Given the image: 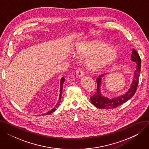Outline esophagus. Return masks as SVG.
<instances>
[{
    "instance_id": "obj_1",
    "label": "esophagus",
    "mask_w": 149,
    "mask_h": 149,
    "mask_svg": "<svg viewBox=\"0 0 149 149\" xmlns=\"http://www.w3.org/2000/svg\"><path fill=\"white\" fill-rule=\"evenodd\" d=\"M84 72H83V70H82V69H78L77 71H76V74H77V76H78V77H81L82 76H83L84 75Z\"/></svg>"
}]
</instances>
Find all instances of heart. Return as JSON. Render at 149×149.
I'll return each mask as SVG.
<instances>
[{"label":"heart","mask_w":149,"mask_h":149,"mask_svg":"<svg viewBox=\"0 0 149 149\" xmlns=\"http://www.w3.org/2000/svg\"><path fill=\"white\" fill-rule=\"evenodd\" d=\"M81 57H89L86 66L91 70H100L110 64L117 56V52L113 47L98 41L85 43L78 52Z\"/></svg>","instance_id":"heart-1"}]
</instances>
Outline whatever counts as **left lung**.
Instances as JSON below:
<instances>
[{
	"mask_svg": "<svg viewBox=\"0 0 149 149\" xmlns=\"http://www.w3.org/2000/svg\"><path fill=\"white\" fill-rule=\"evenodd\" d=\"M131 60L133 61L136 62L137 65L136 70L134 72V79H133V81L131 84L130 88L128 90V91L124 93V95L118 96L117 97L113 98L112 99L108 98L107 97H104L101 95L100 91V86L102 80V77L105 74H102L101 75H99L98 78L97 79V92L93 96H92L90 99L92 103L100 109H113L116 108L125 102H126L127 100L130 99L134 95L135 93L138 88V84L139 81V73L141 71V58L139 56L138 53L136 52L135 49H133L131 54Z\"/></svg>",
	"mask_w": 149,
	"mask_h": 149,
	"instance_id": "obj_1",
	"label": "left lung"
}]
</instances>
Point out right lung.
<instances>
[{"label": "right lung", "mask_w": 149, "mask_h": 149, "mask_svg": "<svg viewBox=\"0 0 149 149\" xmlns=\"http://www.w3.org/2000/svg\"><path fill=\"white\" fill-rule=\"evenodd\" d=\"M65 80V78L62 77V78H61V81H60V97H59V100H58V103H57L56 106H55V107L52 109V110H51L50 111L46 113H43V115H48V114H50V113H52L53 112H54L55 111H56V108L59 106L60 103V100H61V92H62V91H63V83H64Z\"/></svg>", "instance_id": "right-lung-1"}]
</instances>
